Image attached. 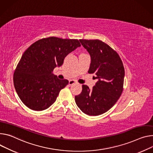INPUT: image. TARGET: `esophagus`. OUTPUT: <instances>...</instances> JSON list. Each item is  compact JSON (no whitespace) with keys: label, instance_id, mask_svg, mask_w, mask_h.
<instances>
[{"label":"esophagus","instance_id":"obj_1","mask_svg":"<svg viewBox=\"0 0 153 153\" xmlns=\"http://www.w3.org/2000/svg\"><path fill=\"white\" fill-rule=\"evenodd\" d=\"M77 84V82L74 80H70L69 81V85H73V84Z\"/></svg>","mask_w":153,"mask_h":153}]
</instances>
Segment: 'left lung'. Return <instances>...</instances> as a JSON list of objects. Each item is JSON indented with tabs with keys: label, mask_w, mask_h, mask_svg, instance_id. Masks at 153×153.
<instances>
[{
	"label": "left lung",
	"mask_w": 153,
	"mask_h": 153,
	"mask_svg": "<svg viewBox=\"0 0 153 153\" xmlns=\"http://www.w3.org/2000/svg\"><path fill=\"white\" fill-rule=\"evenodd\" d=\"M88 52L91 63L88 73L98 80L91 90L82 85L80 94L75 96L78 107L88 115H101L117 102L123 90L124 68L116 51L99 39H79Z\"/></svg>",
	"instance_id": "1"
}]
</instances>
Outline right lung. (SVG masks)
Here are the masks:
<instances>
[{
	"label": "right lung",
	"mask_w": 153,
	"mask_h": 153,
	"mask_svg": "<svg viewBox=\"0 0 153 153\" xmlns=\"http://www.w3.org/2000/svg\"><path fill=\"white\" fill-rule=\"evenodd\" d=\"M80 46L77 39L51 36L38 40L24 52L14 73L13 82L27 107L43 110L56 101L69 82L53 75V69L62 66L67 55Z\"/></svg>",
	"instance_id": "1"
}]
</instances>
